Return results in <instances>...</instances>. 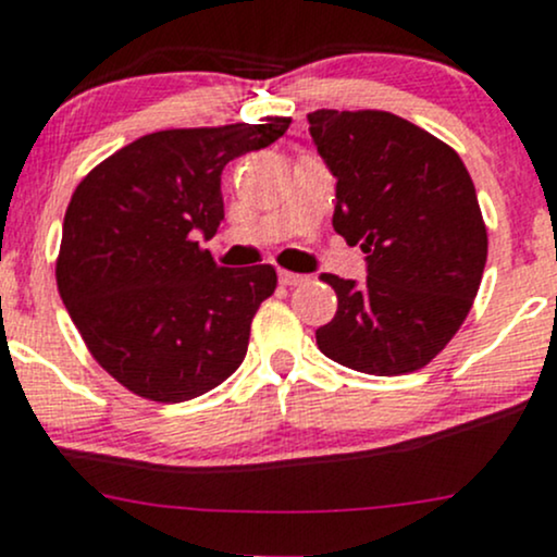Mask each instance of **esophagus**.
Segmentation results:
<instances>
[{
    "mask_svg": "<svg viewBox=\"0 0 557 557\" xmlns=\"http://www.w3.org/2000/svg\"><path fill=\"white\" fill-rule=\"evenodd\" d=\"M307 274H296V272H288V269H280V283L288 285V288H296V285H304L307 283Z\"/></svg>",
    "mask_w": 557,
    "mask_h": 557,
    "instance_id": "esophagus-1",
    "label": "esophagus"
}]
</instances>
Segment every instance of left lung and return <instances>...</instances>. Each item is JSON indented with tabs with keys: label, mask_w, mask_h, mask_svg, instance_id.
<instances>
[{
	"label": "left lung",
	"mask_w": 557,
	"mask_h": 557,
	"mask_svg": "<svg viewBox=\"0 0 557 557\" xmlns=\"http://www.w3.org/2000/svg\"><path fill=\"white\" fill-rule=\"evenodd\" d=\"M307 119L335 176L333 227L368 253L362 283L322 274L338 311L317 330V346L368 375L425 368L466 322L486 264L466 163L386 110H314Z\"/></svg>",
	"instance_id": "8db88e82"
}]
</instances>
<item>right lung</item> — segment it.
<instances>
[{"mask_svg": "<svg viewBox=\"0 0 557 557\" xmlns=\"http://www.w3.org/2000/svg\"><path fill=\"white\" fill-rule=\"evenodd\" d=\"M290 119L134 139L73 193L58 290L91 357L152 401H187L240 368L250 320L277 288L272 264L219 267L222 171L288 132Z\"/></svg>", "mask_w": 557, "mask_h": 557, "instance_id": "right-lung-1", "label": "right lung"}]
</instances>
